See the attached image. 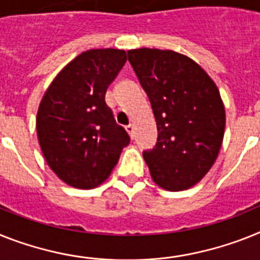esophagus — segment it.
Here are the masks:
<instances>
[{
    "mask_svg": "<svg viewBox=\"0 0 260 260\" xmlns=\"http://www.w3.org/2000/svg\"><path fill=\"white\" fill-rule=\"evenodd\" d=\"M125 129H126V132L129 134L131 137L135 136V126H134V124H128V125L125 126Z\"/></svg>",
    "mask_w": 260,
    "mask_h": 260,
    "instance_id": "obj_1",
    "label": "esophagus"
}]
</instances>
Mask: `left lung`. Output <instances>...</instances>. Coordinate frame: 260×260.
<instances>
[{
	"instance_id": "left-lung-1",
	"label": "left lung",
	"mask_w": 260,
	"mask_h": 260,
	"mask_svg": "<svg viewBox=\"0 0 260 260\" xmlns=\"http://www.w3.org/2000/svg\"><path fill=\"white\" fill-rule=\"evenodd\" d=\"M128 60L157 124L156 147L143 153L150 176L165 190L189 189L221 149L226 116L219 91L200 64L172 50H129Z\"/></svg>"
}]
</instances>
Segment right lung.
<instances>
[{
    "mask_svg": "<svg viewBox=\"0 0 260 260\" xmlns=\"http://www.w3.org/2000/svg\"><path fill=\"white\" fill-rule=\"evenodd\" d=\"M125 62L124 50L82 52L55 76L39 104V145L51 171L70 186L102 184L129 144L106 103L107 88Z\"/></svg>",
    "mask_w": 260,
    "mask_h": 260,
    "instance_id": "1",
    "label": "right lung"
}]
</instances>
